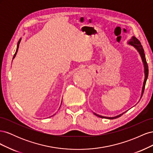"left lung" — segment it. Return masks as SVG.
<instances>
[{
    "label": "left lung",
    "instance_id": "8db88e82",
    "mask_svg": "<svg viewBox=\"0 0 153 153\" xmlns=\"http://www.w3.org/2000/svg\"><path fill=\"white\" fill-rule=\"evenodd\" d=\"M129 44L131 45L132 46H133L134 47H135L138 51V52H139L140 56H141V58L142 59V62L143 63V66H144V73H145V79H144V82H143V87H142V94H141V97H140V99L142 97V95H143V91H144V89H145V85H146V81H147V77H148V73H149V69H148V65H147V61H146V57H145V53H144V50H143V48L142 47V46L140 42V41L138 40L137 38H136L135 36H133L132 38L129 40ZM140 101V100H139ZM124 112V113H125ZM120 114L119 115H117V116L115 117H104V116H101V115H98L96 114L95 113H94L96 115H97V116L99 117H101V118H105V119H116V118H118L119 117H121V115L124 114Z\"/></svg>",
    "mask_w": 153,
    "mask_h": 153
}]
</instances>
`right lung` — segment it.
Listing matches in <instances>:
<instances>
[{
	"mask_svg": "<svg viewBox=\"0 0 153 153\" xmlns=\"http://www.w3.org/2000/svg\"><path fill=\"white\" fill-rule=\"evenodd\" d=\"M20 41H21V39H19V41H18V45H17V48H16V52H15V55H14V56H13V59L15 57V56H16V53H17V52H18V48H19V44H20ZM61 103H62V102H61Z\"/></svg>",
	"mask_w": 153,
	"mask_h": 153,
	"instance_id": "right-lung-1",
	"label": "right lung"
}]
</instances>
